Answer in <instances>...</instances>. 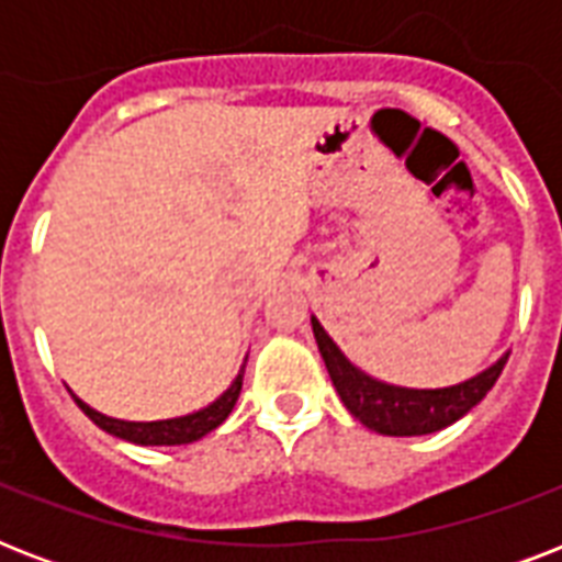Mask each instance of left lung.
Listing matches in <instances>:
<instances>
[{
  "instance_id": "left-lung-1",
  "label": "left lung",
  "mask_w": 562,
  "mask_h": 562,
  "mask_svg": "<svg viewBox=\"0 0 562 562\" xmlns=\"http://www.w3.org/2000/svg\"><path fill=\"white\" fill-rule=\"evenodd\" d=\"M312 333H315L317 350L324 359L335 391L341 396L352 417L361 426H368L375 435L387 437H419L435 435L440 428L452 426L461 417H467L475 405L490 393L507 364V356H498L490 368L470 375L458 384L446 387H405V384H391L375 379L356 368L341 347L329 338L321 321L312 315Z\"/></svg>"
}]
</instances>
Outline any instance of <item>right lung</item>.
Masks as SVG:
<instances>
[{
	"label": "right lung",
	"mask_w": 562,
	"mask_h": 562,
	"mask_svg": "<svg viewBox=\"0 0 562 562\" xmlns=\"http://www.w3.org/2000/svg\"><path fill=\"white\" fill-rule=\"evenodd\" d=\"M245 364L247 359L241 361V368H238L236 379L229 382V387L221 396L210 402V405H203L198 411H189V414H180V417H169V419H119V417H108V414H101V411L90 408L81 396H75L72 400L78 402V408L87 414V417L101 428V431H108V435L119 437V440H127V443L136 446H187L194 443V440H201L210 431L224 423L229 417V411L236 405L238 393H241V379H245Z\"/></svg>",
	"instance_id": "obj_1"
}]
</instances>
